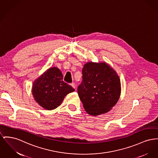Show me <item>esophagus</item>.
<instances>
[{
  "mask_svg": "<svg viewBox=\"0 0 158 158\" xmlns=\"http://www.w3.org/2000/svg\"><path fill=\"white\" fill-rule=\"evenodd\" d=\"M71 85V86L73 88H76V85H75V84H74V82H73V83H72V84H70Z\"/></svg>",
  "mask_w": 158,
  "mask_h": 158,
  "instance_id": "esophagus-1",
  "label": "esophagus"
}]
</instances>
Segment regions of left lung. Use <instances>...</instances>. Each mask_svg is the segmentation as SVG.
<instances>
[{
    "label": "left lung",
    "instance_id": "1",
    "mask_svg": "<svg viewBox=\"0 0 158 158\" xmlns=\"http://www.w3.org/2000/svg\"><path fill=\"white\" fill-rule=\"evenodd\" d=\"M86 111L97 116L110 110L121 94L118 75L106 63H87L82 69V81L77 87Z\"/></svg>",
    "mask_w": 158,
    "mask_h": 158
}]
</instances>
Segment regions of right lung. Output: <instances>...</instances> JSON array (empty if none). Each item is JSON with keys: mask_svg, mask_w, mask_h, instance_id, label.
I'll return each instance as SVG.
<instances>
[{"mask_svg": "<svg viewBox=\"0 0 158 158\" xmlns=\"http://www.w3.org/2000/svg\"><path fill=\"white\" fill-rule=\"evenodd\" d=\"M63 79V75L58 68L48 69L33 83L32 94L36 102L47 110L58 107L65 95L74 91Z\"/></svg>", "mask_w": 158, "mask_h": 158, "instance_id": "add662e5", "label": "right lung"}]
</instances>
